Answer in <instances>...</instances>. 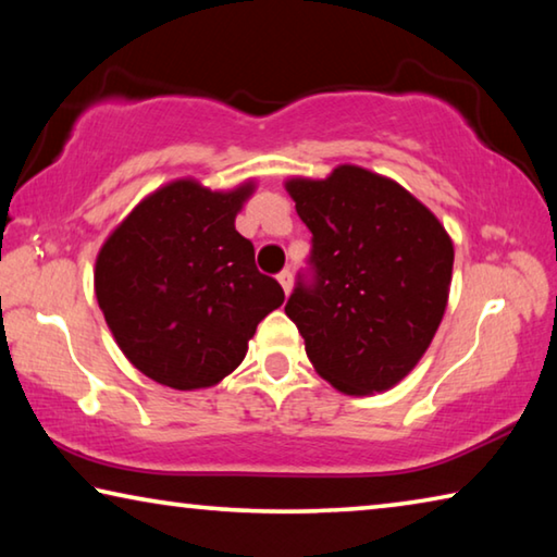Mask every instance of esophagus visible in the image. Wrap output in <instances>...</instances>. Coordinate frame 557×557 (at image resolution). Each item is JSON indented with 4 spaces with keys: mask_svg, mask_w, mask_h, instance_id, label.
Segmentation results:
<instances>
[{
    "mask_svg": "<svg viewBox=\"0 0 557 557\" xmlns=\"http://www.w3.org/2000/svg\"><path fill=\"white\" fill-rule=\"evenodd\" d=\"M277 282H280V287L285 289V295H289V292H292V272L289 270H282L280 275H277Z\"/></svg>",
    "mask_w": 557,
    "mask_h": 557,
    "instance_id": "obj_1",
    "label": "esophagus"
}]
</instances>
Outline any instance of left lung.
I'll return each instance as SVG.
<instances>
[{
	"label": "left lung",
	"instance_id": "1",
	"mask_svg": "<svg viewBox=\"0 0 557 557\" xmlns=\"http://www.w3.org/2000/svg\"><path fill=\"white\" fill-rule=\"evenodd\" d=\"M285 186L312 231L309 272L285 307L309 361L346 395L393 388L445 314L455 262L445 225L393 178L354 164Z\"/></svg>",
	"mask_w": 557,
	"mask_h": 557
}]
</instances>
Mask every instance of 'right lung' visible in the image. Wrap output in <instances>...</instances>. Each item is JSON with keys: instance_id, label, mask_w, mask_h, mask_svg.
Returning a JSON list of instances; mask_svg holds the SVG:
<instances>
[{"instance_id": "obj_1", "label": "right lung", "mask_w": 557, "mask_h": 557, "mask_svg": "<svg viewBox=\"0 0 557 557\" xmlns=\"http://www.w3.org/2000/svg\"><path fill=\"white\" fill-rule=\"evenodd\" d=\"M252 182L211 191L194 178L157 188L102 245L96 297L122 354L176 391L238 369L258 324L285 301L235 231Z\"/></svg>"}]
</instances>
